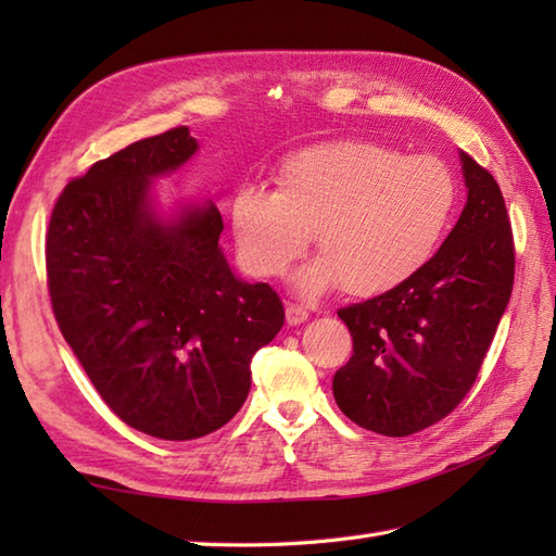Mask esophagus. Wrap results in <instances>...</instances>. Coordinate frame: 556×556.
<instances>
[{"mask_svg": "<svg viewBox=\"0 0 556 556\" xmlns=\"http://www.w3.org/2000/svg\"><path fill=\"white\" fill-rule=\"evenodd\" d=\"M305 320H308V311H305L303 305H296V303H287V323H289L291 327L303 325Z\"/></svg>", "mask_w": 556, "mask_h": 556, "instance_id": "esophagus-1", "label": "esophagus"}]
</instances>
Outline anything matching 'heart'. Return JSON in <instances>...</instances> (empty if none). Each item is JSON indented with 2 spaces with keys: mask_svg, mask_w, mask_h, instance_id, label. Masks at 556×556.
<instances>
[{
  "mask_svg": "<svg viewBox=\"0 0 556 556\" xmlns=\"http://www.w3.org/2000/svg\"><path fill=\"white\" fill-rule=\"evenodd\" d=\"M277 181L233 193L231 231L243 265L260 277L285 275L315 236L320 255L293 277L303 296L341 285L370 299L401 287L430 263L458 205L446 162L370 140L293 152Z\"/></svg>",
  "mask_w": 556,
  "mask_h": 556,
  "instance_id": "1",
  "label": "heart"
}]
</instances>
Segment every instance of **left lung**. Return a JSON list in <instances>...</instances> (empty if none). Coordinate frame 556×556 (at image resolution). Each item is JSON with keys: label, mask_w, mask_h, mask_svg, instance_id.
Listing matches in <instances>:
<instances>
[{"label": "left lung", "mask_w": 556, "mask_h": 556, "mask_svg": "<svg viewBox=\"0 0 556 556\" xmlns=\"http://www.w3.org/2000/svg\"><path fill=\"white\" fill-rule=\"evenodd\" d=\"M466 205L416 277L341 308L353 356L337 370V406L365 430L406 437L452 413L473 387L511 299L514 239L497 181L458 152Z\"/></svg>", "instance_id": "obj_1"}]
</instances>
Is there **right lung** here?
<instances>
[{"label":"right lung","instance_id":"1","mask_svg":"<svg viewBox=\"0 0 556 556\" xmlns=\"http://www.w3.org/2000/svg\"><path fill=\"white\" fill-rule=\"evenodd\" d=\"M198 152L188 126L92 164L59 195L47 231L52 311L116 416L184 442L227 425L251 392V361L285 325L263 281L233 275L215 203L164 210L155 181Z\"/></svg>","mask_w":556,"mask_h":556}]
</instances>
